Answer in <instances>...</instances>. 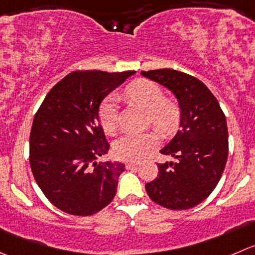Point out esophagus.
Returning <instances> with one entry per match:
<instances>
[{
	"label": "esophagus",
	"mask_w": 255,
	"mask_h": 255,
	"mask_svg": "<svg viewBox=\"0 0 255 255\" xmlns=\"http://www.w3.org/2000/svg\"><path fill=\"white\" fill-rule=\"evenodd\" d=\"M139 164V162H137V160H130V162H127L126 163V168H133V167H137V165Z\"/></svg>",
	"instance_id": "1"
}]
</instances>
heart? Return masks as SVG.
Instances as JSON below:
<instances>
[{
  "label": "heart",
  "instance_id": "1",
  "mask_svg": "<svg viewBox=\"0 0 255 255\" xmlns=\"http://www.w3.org/2000/svg\"><path fill=\"white\" fill-rule=\"evenodd\" d=\"M128 100L148 112V121L163 133H170L179 122V108L172 101L165 100L162 88L154 82L138 80L126 90ZM118 96L110 95L100 107V121L103 130L115 134L118 127ZM160 137L155 130L144 133H128L115 143V154L120 159L139 160L159 144Z\"/></svg>",
  "mask_w": 255,
  "mask_h": 255
}]
</instances>
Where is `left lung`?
I'll return each mask as SVG.
<instances>
[{
	"label": "left lung",
	"mask_w": 255,
	"mask_h": 255,
	"mask_svg": "<svg viewBox=\"0 0 255 255\" xmlns=\"http://www.w3.org/2000/svg\"><path fill=\"white\" fill-rule=\"evenodd\" d=\"M167 87L180 108L179 130L160 149L175 162L158 163V177L145 184L154 203L174 211L198 206L218 184L228 158V128L218 101L198 78L179 71H142Z\"/></svg>",
	"instance_id": "1"
}]
</instances>
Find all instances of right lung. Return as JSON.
Returning a JSON list of instances; mask_svg holds the SVG:
<instances>
[{
	"instance_id": "obj_1",
	"label": "right lung",
	"mask_w": 255,
	"mask_h": 255,
	"mask_svg": "<svg viewBox=\"0 0 255 255\" xmlns=\"http://www.w3.org/2000/svg\"><path fill=\"white\" fill-rule=\"evenodd\" d=\"M134 73L76 71L47 93L34 115L29 164L44 196L62 212L92 216L115 198L125 164L97 162L110 149L98 111Z\"/></svg>"
}]
</instances>
